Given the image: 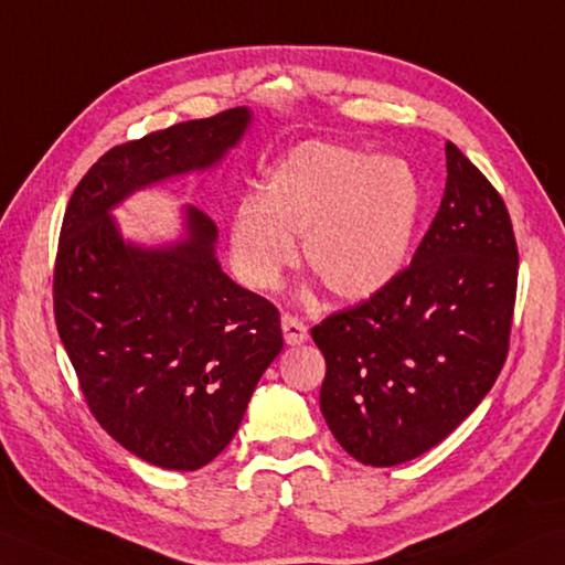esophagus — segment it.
I'll list each match as a JSON object with an SVG mask.
<instances>
[{"label":"esophagus","mask_w":565,"mask_h":565,"mask_svg":"<svg viewBox=\"0 0 565 565\" xmlns=\"http://www.w3.org/2000/svg\"><path fill=\"white\" fill-rule=\"evenodd\" d=\"M281 330L288 347H298L308 339V327L303 324V320H298L296 315H281Z\"/></svg>","instance_id":"obj_1"}]
</instances>
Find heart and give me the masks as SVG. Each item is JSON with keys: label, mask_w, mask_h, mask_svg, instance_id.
<instances>
[{"label": "heart", "mask_w": 565, "mask_h": 565, "mask_svg": "<svg viewBox=\"0 0 565 565\" xmlns=\"http://www.w3.org/2000/svg\"><path fill=\"white\" fill-rule=\"evenodd\" d=\"M422 218V185L404 161L330 141H306L269 166L259 202L231 218V259L238 277L267 291L303 259L330 294L365 300L395 281Z\"/></svg>", "instance_id": "obj_1"}]
</instances>
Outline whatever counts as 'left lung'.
<instances>
[{
	"label": "left lung",
	"instance_id": "1",
	"mask_svg": "<svg viewBox=\"0 0 565 565\" xmlns=\"http://www.w3.org/2000/svg\"><path fill=\"white\" fill-rule=\"evenodd\" d=\"M443 202L412 265L385 291L312 327L327 373L320 409L371 467L428 452L477 409L508 356L518 245L481 170L445 143Z\"/></svg>",
	"mask_w": 565,
	"mask_h": 565
}]
</instances>
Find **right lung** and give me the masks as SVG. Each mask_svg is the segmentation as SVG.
<instances>
[{
	"instance_id": "obj_1",
	"label": "right lung",
	"mask_w": 565,
	"mask_h": 565,
	"mask_svg": "<svg viewBox=\"0 0 565 565\" xmlns=\"http://www.w3.org/2000/svg\"><path fill=\"white\" fill-rule=\"evenodd\" d=\"M253 122L247 108L120 143L90 166L62 221L55 322L90 414L143 462L194 471L238 430L284 347L279 310L216 259L196 206L168 245L125 241L113 209L137 190L214 168Z\"/></svg>"
}]
</instances>
